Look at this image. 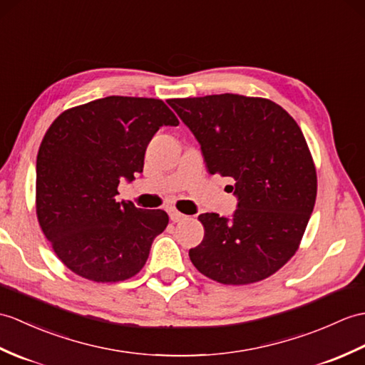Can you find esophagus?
<instances>
[{"label": "esophagus", "mask_w": 365, "mask_h": 365, "mask_svg": "<svg viewBox=\"0 0 365 365\" xmlns=\"http://www.w3.org/2000/svg\"><path fill=\"white\" fill-rule=\"evenodd\" d=\"M169 217H171L173 222H180V221H185V219L188 217V216H185V215L179 213V211L173 210V211H169Z\"/></svg>", "instance_id": "obj_1"}]
</instances>
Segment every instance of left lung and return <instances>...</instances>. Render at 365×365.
<instances>
[{
	"mask_svg": "<svg viewBox=\"0 0 365 365\" xmlns=\"http://www.w3.org/2000/svg\"><path fill=\"white\" fill-rule=\"evenodd\" d=\"M200 144L210 174L233 180L232 217L203 213L190 250L200 274L222 284L261 282L299 249L316 203L317 175L307 140L284 108L262 98L169 99Z\"/></svg>",
	"mask_w": 365,
	"mask_h": 365,
	"instance_id": "1",
	"label": "left lung"
}]
</instances>
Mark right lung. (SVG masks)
Returning <instances> with one entry per match:
<instances>
[{
    "label": "right lung",
    "mask_w": 365,
    "mask_h": 365,
    "mask_svg": "<svg viewBox=\"0 0 365 365\" xmlns=\"http://www.w3.org/2000/svg\"><path fill=\"white\" fill-rule=\"evenodd\" d=\"M179 120L160 99L107 96L66 110L37 155V217L56 255L98 283L137 275L169 217L116 202L118 185L143 173L149 141Z\"/></svg>",
    "instance_id": "1"
}]
</instances>
